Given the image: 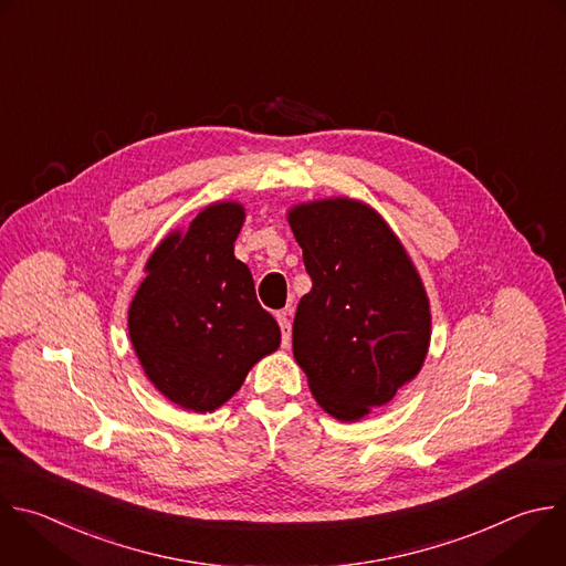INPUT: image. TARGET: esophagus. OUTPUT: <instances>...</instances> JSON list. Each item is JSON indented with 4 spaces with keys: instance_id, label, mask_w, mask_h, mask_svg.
Returning <instances> with one entry per match:
<instances>
[{
    "instance_id": "obj_1",
    "label": "esophagus",
    "mask_w": 566,
    "mask_h": 566,
    "mask_svg": "<svg viewBox=\"0 0 566 566\" xmlns=\"http://www.w3.org/2000/svg\"><path fill=\"white\" fill-rule=\"evenodd\" d=\"M277 322H280V328H282V346H289V342H291V308L280 311Z\"/></svg>"
}]
</instances>
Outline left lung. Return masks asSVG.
I'll use <instances>...</instances> for the list:
<instances>
[{"label":"left lung","instance_id":"1","mask_svg":"<svg viewBox=\"0 0 566 566\" xmlns=\"http://www.w3.org/2000/svg\"><path fill=\"white\" fill-rule=\"evenodd\" d=\"M311 291L293 319V355L317 405L355 422L420 373L431 342L424 284L370 207L317 200L289 211Z\"/></svg>","mask_w":566,"mask_h":566}]
</instances>
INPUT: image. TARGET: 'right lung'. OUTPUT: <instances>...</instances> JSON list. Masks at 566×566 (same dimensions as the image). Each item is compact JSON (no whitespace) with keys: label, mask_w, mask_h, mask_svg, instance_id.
<instances>
[{"label":"right lung","mask_w":566,"mask_h":566,"mask_svg":"<svg viewBox=\"0 0 566 566\" xmlns=\"http://www.w3.org/2000/svg\"><path fill=\"white\" fill-rule=\"evenodd\" d=\"M244 207L218 202L161 240L128 308V335L146 378L186 411L235 396L255 361L280 346V326L233 253Z\"/></svg>","instance_id":"right-lung-1"}]
</instances>
